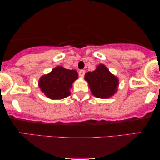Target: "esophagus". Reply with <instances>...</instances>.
Wrapping results in <instances>:
<instances>
[{
  "label": "esophagus",
  "instance_id": "obj_1",
  "mask_svg": "<svg viewBox=\"0 0 160 160\" xmlns=\"http://www.w3.org/2000/svg\"><path fill=\"white\" fill-rule=\"evenodd\" d=\"M85 73L86 71H84V70H80V71H79V76H80V78H83L84 75H85Z\"/></svg>",
  "mask_w": 160,
  "mask_h": 160
}]
</instances>
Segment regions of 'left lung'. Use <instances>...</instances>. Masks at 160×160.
I'll return each mask as SVG.
<instances>
[{
  "instance_id": "left-lung-1",
  "label": "left lung",
  "mask_w": 160,
  "mask_h": 160,
  "mask_svg": "<svg viewBox=\"0 0 160 160\" xmlns=\"http://www.w3.org/2000/svg\"><path fill=\"white\" fill-rule=\"evenodd\" d=\"M85 79L89 82L92 93L97 98H110L117 92L118 79L103 65H99L92 72L86 73Z\"/></svg>"
}]
</instances>
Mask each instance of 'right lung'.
<instances>
[{"mask_svg": "<svg viewBox=\"0 0 160 160\" xmlns=\"http://www.w3.org/2000/svg\"><path fill=\"white\" fill-rule=\"evenodd\" d=\"M78 78L74 70L57 67L49 74L40 78L39 86L43 92L51 99H62L69 96L72 82Z\"/></svg>", "mask_w": 160, "mask_h": 160, "instance_id": "obj_1", "label": "right lung"}]
</instances>
